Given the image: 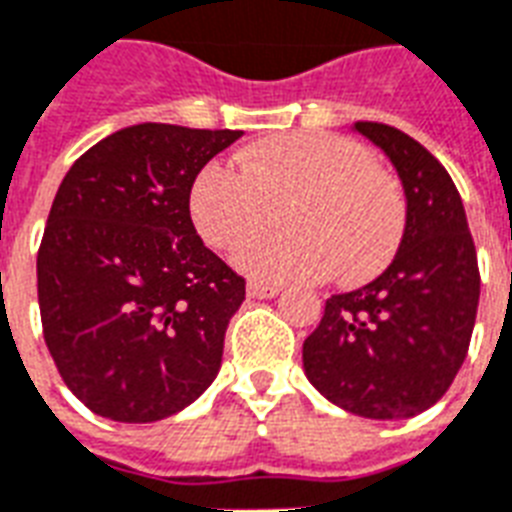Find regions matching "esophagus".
<instances>
[{
  "label": "esophagus",
  "mask_w": 512,
  "mask_h": 512,
  "mask_svg": "<svg viewBox=\"0 0 512 512\" xmlns=\"http://www.w3.org/2000/svg\"><path fill=\"white\" fill-rule=\"evenodd\" d=\"M280 288L272 283H248V296L251 299H275Z\"/></svg>",
  "instance_id": "1"
}]
</instances>
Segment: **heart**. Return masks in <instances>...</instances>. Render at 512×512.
Segmentation results:
<instances>
[{"instance_id": "heart-1", "label": "heart", "mask_w": 512, "mask_h": 512, "mask_svg": "<svg viewBox=\"0 0 512 512\" xmlns=\"http://www.w3.org/2000/svg\"><path fill=\"white\" fill-rule=\"evenodd\" d=\"M285 232L259 237L235 256L261 283L360 285L387 269L403 240L406 200L366 146L334 133L296 130L245 146L235 162H208L189 192V213L216 251H235L275 221Z\"/></svg>"}]
</instances>
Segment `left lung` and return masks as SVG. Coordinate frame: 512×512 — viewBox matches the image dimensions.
Wrapping results in <instances>:
<instances>
[{"mask_svg": "<svg viewBox=\"0 0 512 512\" xmlns=\"http://www.w3.org/2000/svg\"><path fill=\"white\" fill-rule=\"evenodd\" d=\"M398 170L406 229L382 275L326 301L304 339V374L350 414L408 419L446 395L473 336L481 275L457 186L403 130L355 122Z\"/></svg>", "mask_w": 512, "mask_h": 512, "instance_id": "1", "label": "left lung"}]
</instances>
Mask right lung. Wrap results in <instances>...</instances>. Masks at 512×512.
<instances>
[{
  "label": "right lung",
  "instance_id": "1",
  "mask_svg": "<svg viewBox=\"0 0 512 512\" xmlns=\"http://www.w3.org/2000/svg\"><path fill=\"white\" fill-rule=\"evenodd\" d=\"M240 136L130 125L58 186L37 256L39 315L58 374L98 417H173L219 374L245 280L205 248L189 192Z\"/></svg>",
  "mask_w": 512,
  "mask_h": 512
}]
</instances>
